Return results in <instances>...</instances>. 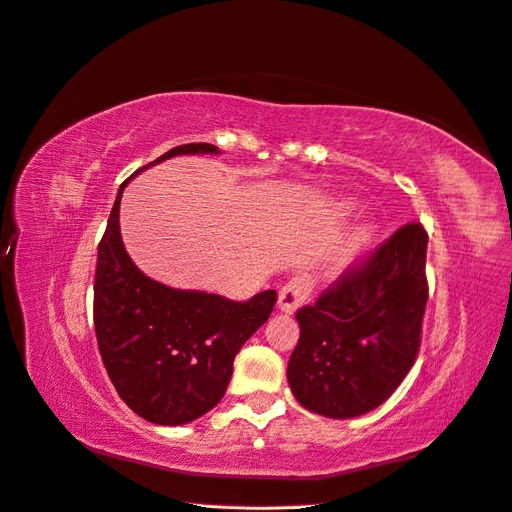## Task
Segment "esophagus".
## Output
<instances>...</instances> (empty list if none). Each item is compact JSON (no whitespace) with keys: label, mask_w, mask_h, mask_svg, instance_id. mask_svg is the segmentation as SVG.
<instances>
[{"label":"esophagus","mask_w":512,"mask_h":512,"mask_svg":"<svg viewBox=\"0 0 512 512\" xmlns=\"http://www.w3.org/2000/svg\"><path fill=\"white\" fill-rule=\"evenodd\" d=\"M310 293V280L304 276H295L289 283L278 291V310L285 312V315H293L295 308H298Z\"/></svg>","instance_id":"esophagus-1"}]
</instances>
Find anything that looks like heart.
Wrapping results in <instances>:
<instances>
[{
    "mask_svg": "<svg viewBox=\"0 0 512 512\" xmlns=\"http://www.w3.org/2000/svg\"><path fill=\"white\" fill-rule=\"evenodd\" d=\"M344 214H349V206H340L338 208V217H344ZM361 236H357V240H359Z\"/></svg>",
    "mask_w": 512,
    "mask_h": 512,
    "instance_id": "b5f03b06",
    "label": "heart"
}]
</instances>
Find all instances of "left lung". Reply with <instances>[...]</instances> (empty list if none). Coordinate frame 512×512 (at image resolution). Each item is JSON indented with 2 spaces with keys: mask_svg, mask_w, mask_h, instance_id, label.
I'll return each instance as SVG.
<instances>
[{
  "mask_svg": "<svg viewBox=\"0 0 512 512\" xmlns=\"http://www.w3.org/2000/svg\"><path fill=\"white\" fill-rule=\"evenodd\" d=\"M425 253V229L408 223L298 310L300 340L287 381L306 410L353 419L398 389L421 342Z\"/></svg>",
  "mask_w": 512,
  "mask_h": 512,
  "instance_id": "left-lung-1",
  "label": "left lung"
}]
</instances>
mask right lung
Masks as SVG:
<instances>
[{"instance_id": "right-lung-1", "label": "right lung", "mask_w": 512, "mask_h": 512, "mask_svg": "<svg viewBox=\"0 0 512 512\" xmlns=\"http://www.w3.org/2000/svg\"><path fill=\"white\" fill-rule=\"evenodd\" d=\"M176 155H219V148L176 146L136 174ZM127 183L117 193L97 249V346L114 389L136 415L155 425H185L221 402L234 357L270 319L276 291L232 302L217 293L174 289L148 278L131 261L121 238L119 208Z\"/></svg>"}]
</instances>
